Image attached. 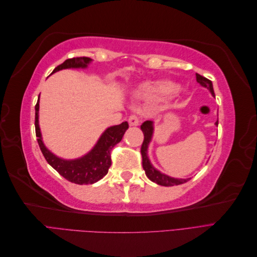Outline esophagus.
Wrapping results in <instances>:
<instances>
[{"instance_id": "1", "label": "esophagus", "mask_w": 257, "mask_h": 257, "mask_svg": "<svg viewBox=\"0 0 257 257\" xmlns=\"http://www.w3.org/2000/svg\"><path fill=\"white\" fill-rule=\"evenodd\" d=\"M128 124L131 126H137L139 124V119L136 114H132L128 118Z\"/></svg>"}]
</instances>
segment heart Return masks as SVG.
<instances>
[{
	"label": "heart",
	"mask_w": 257,
	"mask_h": 257,
	"mask_svg": "<svg viewBox=\"0 0 257 257\" xmlns=\"http://www.w3.org/2000/svg\"><path fill=\"white\" fill-rule=\"evenodd\" d=\"M180 91V87L172 81L150 82L141 85L138 89V94L149 99L172 97Z\"/></svg>",
	"instance_id": "1"
}]
</instances>
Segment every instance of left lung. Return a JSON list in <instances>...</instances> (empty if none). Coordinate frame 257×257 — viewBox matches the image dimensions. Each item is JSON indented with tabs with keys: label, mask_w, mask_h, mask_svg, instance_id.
<instances>
[{
	"label": "left lung",
	"mask_w": 257,
	"mask_h": 257,
	"mask_svg": "<svg viewBox=\"0 0 257 257\" xmlns=\"http://www.w3.org/2000/svg\"><path fill=\"white\" fill-rule=\"evenodd\" d=\"M196 80L197 82L203 85L204 88H207L210 92H211V94L214 96V91H213V87H212V82L211 80L207 79L206 77L201 76L199 74H196ZM219 124V121L215 122V125ZM143 133H144V143L142 145V157H143V167L146 172L147 177L150 179L151 181L158 183L160 185L163 186H173V185H179V184H182L188 182L190 179H177V178H173V177H169L165 174H162L161 172H159L158 169H155L151 162L148 158V146H149L152 136H153V122L152 121H145L142 126H141Z\"/></svg>",
	"instance_id": "1"
}]
</instances>
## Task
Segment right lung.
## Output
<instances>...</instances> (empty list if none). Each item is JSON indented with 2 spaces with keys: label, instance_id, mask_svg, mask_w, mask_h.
Listing matches in <instances>:
<instances>
[{
  "label": "right lung",
  "instance_id": "obj_1",
  "mask_svg": "<svg viewBox=\"0 0 257 257\" xmlns=\"http://www.w3.org/2000/svg\"><path fill=\"white\" fill-rule=\"evenodd\" d=\"M92 60L87 57L67 59L63 63L53 69V73L65 68H85ZM38 110H40V95L35 105V133L37 143L48 164L64 177L66 180L76 184H93L107 175L111 165L110 152L112 148L121 142L128 128V123L122 122L119 125L108 127L99 137L93 149L83 157L76 160H64L58 158L50 152L43 143L40 124H38Z\"/></svg>",
  "mask_w": 257,
  "mask_h": 257
}]
</instances>
